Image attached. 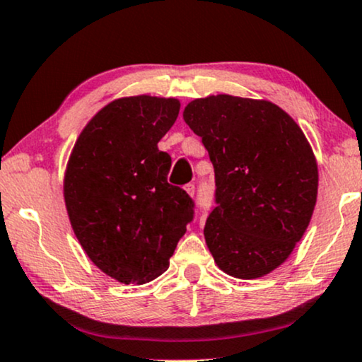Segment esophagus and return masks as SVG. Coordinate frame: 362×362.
Masks as SVG:
<instances>
[{
	"label": "esophagus",
	"mask_w": 362,
	"mask_h": 362,
	"mask_svg": "<svg viewBox=\"0 0 362 362\" xmlns=\"http://www.w3.org/2000/svg\"><path fill=\"white\" fill-rule=\"evenodd\" d=\"M184 189H185V192L190 195V197H194V194H195V185L194 184H187Z\"/></svg>",
	"instance_id": "1"
}]
</instances>
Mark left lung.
Here are the masks:
<instances>
[{
    "label": "left lung",
    "mask_w": 362,
    "mask_h": 362,
    "mask_svg": "<svg viewBox=\"0 0 362 362\" xmlns=\"http://www.w3.org/2000/svg\"><path fill=\"white\" fill-rule=\"evenodd\" d=\"M216 173L204 236L224 273L252 280L280 267L310 223L317 160L300 126L269 101L217 94L187 104Z\"/></svg>",
    "instance_id": "left-lung-1"
}]
</instances>
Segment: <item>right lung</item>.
<instances>
[{
    "label": "right lung",
    "mask_w": 362,
    "mask_h": 362,
    "mask_svg": "<svg viewBox=\"0 0 362 362\" xmlns=\"http://www.w3.org/2000/svg\"><path fill=\"white\" fill-rule=\"evenodd\" d=\"M178 111L173 98L116 99L86 124L65 170L74 234L95 267L126 285L162 275L194 219V200L168 184L172 158L158 150Z\"/></svg>",
    "instance_id": "add662e5"
}]
</instances>
